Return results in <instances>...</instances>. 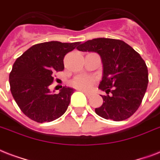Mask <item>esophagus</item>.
I'll use <instances>...</instances> for the list:
<instances>
[{
	"mask_svg": "<svg viewBox=\"0 0 160 160\" xmlns=\"http://www.w3.org/2000/svg\"><path fill=\"white\" fill-rule=\"evenodd\" d=\"M84 92V93H85V95H86L87 97L88 98H90L92 96V94L91 93H89V92H85V91H82Z\"/></svg>",
	"mask_w": 160,
	"mask_h": 160,
	"instance_id": "obj_1",
	"label": "esophagus"
}]
</instances>
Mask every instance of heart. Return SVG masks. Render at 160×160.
Listing matches in <instances>:
<instances>
[{"label":"heart","mask_w":160,"mask_h":160,"mask_svg":"<svg viewBox=\"0 0 160 160\" xmlns=\"http://www.w3.org/2000/svg\"><path fill=\"white\" fill-rule=\"evenodd\" d=\"M94 79L88 76H78L72 81V85L80 90L88 91L93 86Z\"/></svg>","instance_id":"obj_1"}]
</instances>
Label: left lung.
Listing matches in <instances>:
<instances>
[{"mask_svg": "<svg viewBox=\"0 0 160 160\" xmlns=\"http://www.w3.org/2000/svg\"><path fill=\"white\" fill-rule=\"evenodd\" d=\"M78 50L95 52L102 58L103 76L98 88L106 92L103 102L95 112L105 119L122 121L138 110L148 87L145 62L123 41L95 38L82 43Z\"/></svg>", "mask_w": 160, "mask_h": 160, "instance_id": "left-lung-1", "label": "left lung"}]
</instances>
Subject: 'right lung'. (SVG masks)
Instances as JSON below:
<instances>
[{
  "mask_svg": "<svg viewBox=\"0 0 160 160\" xmlns=\"http://www.w3.org/2000/svg\"><path fill=\"white\" fill-rule=\"evenodd\" d=\"M80 42L38 43L17 58L10 72L11 92L26 116L38 122H52L66 112L74 90L62 87L52 93L55 72L64 69L63 59Z\"/></svg>",
  "mask_w": 160,
  "mask_h": 160,
  "instance_id": "right-lung-1",
  "label": "right lung"
}]
</instances>
